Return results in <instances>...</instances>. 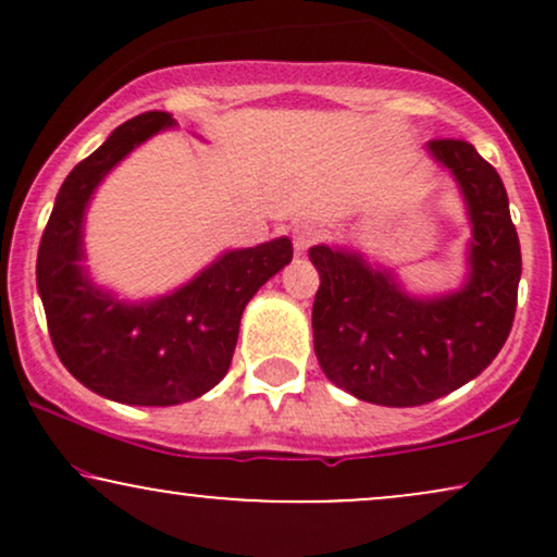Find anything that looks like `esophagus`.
Returning a JSON list of instances; mask_svg holds the SVG:
<instances>
[{"mask_svg":"<svg viewBox=\"0 0 557 557\" xmlns=\"http://www.w3.org/2000/svg\"><path fill=\"white\" fill-rule=\"evenodd\" d=\"M324 238V230L317 225V222H300V225L293 230V246H296L298 253L309 251L314 243Z\"/></svg>","mask_w":557,"mask_h":557,"instance_id":"esophagus-1","label":"esophagus"}]
</instances>
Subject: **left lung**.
Masks as SVG:
<instances>
[{
	"label": "left lung",
	"instance_id": "obj_1",
	"mask_svg": "<svg viewBox=\"0 0 557 557\" xmlns=\"http://www.w3.org/2000/svg\"><path fill=\"white\" fill-rule=\"evenodd\" d=\"M426 149L456 177L469 209L471 272L461 290L413 298L361 253L309 251L322 280L311 311L319 367L376 406H424L474 380L500 354L516 317L521 246L500 175L461 138H434Z\"/></svg>",
	"mask_w": 557,
	"mask_h": 557
}]
</instances>
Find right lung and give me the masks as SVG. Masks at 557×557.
<instances>
[{
  "instance_id": "add662e5",
  "label": "right lung",
  "mask_w": 557,
  "mask_h": 557,
  "mask_svg": "<svg viewBox=\"0 0 557 557\" xmlns=\"http://www.w3.org/2000/svg\"><path fill=\"white\" fill-rule=\"evenodd\" d=\"M172 125L168 112L138 114L75 164L36 259L60 361L81 385L127 406H175L209 393L233 361L246 304L293 259L290 238L227 251L188 285L149 304H123L91 285L81 267L88 198L120 159Z\"/></svg>"
}]
</instances>
